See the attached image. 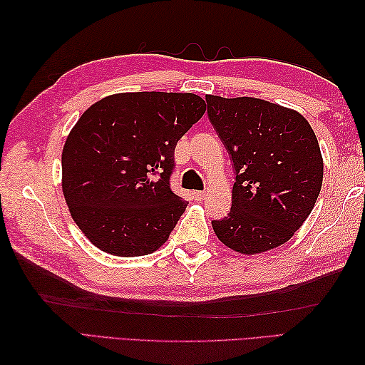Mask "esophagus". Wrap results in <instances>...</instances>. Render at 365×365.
Here are the masks:
<instances>
[{
    "label": "esophagus",
    "instance_id": "esophagus-1",
    "mask_svg": "<svg viewBox=\"0 0 365 365\" xmlns=\"http://www.w3.org/2000/svg\"><path fill=\"white\" fill-rule=\"evenodd\" d=\"M192 197H195L196 200H204L207 197V192L205 191H195L192 192Z\"/></svg>",
    "mask_w": 365,
    "mask_h": 365
}]
</instances>
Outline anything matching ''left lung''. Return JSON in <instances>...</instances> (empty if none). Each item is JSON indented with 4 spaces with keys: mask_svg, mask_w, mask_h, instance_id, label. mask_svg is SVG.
<instances>
[{
    "mask_svg": "<svg viewBox=\"0 0 365 365\" xmlns=\"http://www.w3.org/2000/svg\"><path fill=\"white\" fill-rule=\"evenodd\" d=\"M205 98L235 168L230 213L212 221L215 234L240 254L274 250L294 235L320 195L323 157L311 123L268 100Z\"/></svg>",
    "mask_w": 365,
    "mask_h": 365,
    "instance_id": "left-lung-1",
    "label": "left lung"
}]
</instances>
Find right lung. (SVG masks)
<instances>
[{"mask_svg":"<svg viewBox=\"0 0 365 365\" xmlns=\"http://www.w3.org/2000/svg\"><path fill=\"white\" fill-rule=\"evenodd\" d=\"M207 105L191 92H120L91 105L63 149V192L76 226L108 254L166 243L188 202L169 187L177 141Z\"/></svg>","mask_w":365,"mask_h":365,"instance_id":"add662e5","label":"right lung"}]
</instances>
